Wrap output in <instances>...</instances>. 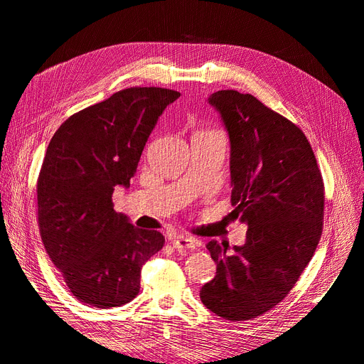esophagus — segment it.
<instances>
[{
  "instance_id": "34e87169",
  "label": "esophagus",
  "mask_w": 364,
  "mask_h": 364,
  "mask_svg": "<svg viewBox=\"0 0 364 364\" xmlns=\"http://www.w3.org/2000/svg\"><path fill=\"white\" fill-rule=\"evenodd\" d=\"M171 246L174 249H178V250H181V249H194L197 246V243L188 237H174V238H171Z\"/></svg>"
}]
</instances>
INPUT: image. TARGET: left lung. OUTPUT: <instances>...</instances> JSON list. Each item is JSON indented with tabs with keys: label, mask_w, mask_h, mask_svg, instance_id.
<instances>
[{
	"label": "left lung",
	"mask_w": 364,
	"mask_h": 364,
	"mask_svg": "<svg viewBox=\"0 0 364 364\" xmlns=\"http://www.w3.org/2000/svg\"><path fill=\"white\" fill-rule=\"evenodd\" d=\"M208 102L229 134L232 215L247 232L230 253L214 240L206 245L217 274L200 299L229 322L252 321L290 293L313 258L323 229V179L304 132L257 97L225 90Z\"/></svg>",
	"instance_id": "8db88e82"
}]
</instances>
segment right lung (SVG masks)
Wrapping results in <instances>:
<instances>
[{"mask_svg":"<svg viewBox=\"0 0 364 364\" xmlns=\"http://www.w3.org/2000/svg\"><path fill=\"white\" fill-rule=\"evenodd\" d=\"M179 97L165 87H127L71 115L50 141L36 186L39 232L80 302H130L142 264L165 243L158 230L115 213L112 194L130 185L158 118Z\"/></svg>","mask_w":364,"mask_h":364,"instance_id":"add662e5","label":"right lung"}]
</instances>
